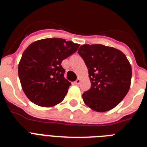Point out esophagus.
<instances>
[{"label": "esophagus", "instance_id": "1", "mask_svg": "<svg viewBox=\"0 0 147 147\" xmlns=\"http://www.w3.org/2000/svg\"><path fill=\"white\" fill-rule=\"evenodd\" d=\"M80 82H81V80H80V79H77V80L74 82V84L75 85H80Z\"/></svg>", "mask_w": 147, "mask_h": 147}]
</instances>
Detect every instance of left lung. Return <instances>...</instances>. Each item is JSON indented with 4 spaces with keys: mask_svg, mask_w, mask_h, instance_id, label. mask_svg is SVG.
Here are the masks:
<instances>
[{
    "mask_svg": "<svg viewBox=\"0 0 147 147\" xmlns=\"http://www.w3.org/2000/svg\"><path fill=\"white\" fill-rule=\"evenodd\" d=\"M78 53L88 69L91 88L82 94L85 105L96 112L112 110L129 91L132 67L120 50L100 44L80 46Z\"/></svg>",
    "mask_w": 147,
    "mask_h": 147,
    "instance_id": "1",
    "label": "left lung"
}]
</instances>
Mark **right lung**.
Here are the masks:
<instances>
[{
	"mask_svg": "<svg viewBox=\"0 0 147 147\" xmlns=\"http://www.w3.org/2000/svg\"><path fill=\"white\" fill-rule=\"evenodd\" d=\"M79 46L61 38L42 39L28 45L18 65V76L31 102L50 107L64 99L71 83L65 79V71L61 63Z\"/></svg>",
	"mask_w": 147,
	"mask_h": 147,
	"instance_id": "add662e5",
	"label": "right lung"
}]
</instances>
